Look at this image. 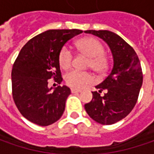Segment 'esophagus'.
<instances>
[{
  "instance_id": "obj_1",
  "label": "esophagus",
  "mask_w": 154,
  "mask_h": 154,
  "mask_svg": "<svg viewBox=\"0 0 154 154\" xmlns=\"http://www.w3.org/2000/svg\"><path fill=\"white\" fill-rule=\"evenodd\" d=\"M71 92L72 93H78V92H80V90L75 89V88H71Z\"/></svg>"
}]
</instances>
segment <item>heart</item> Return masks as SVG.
<instances>
[{"label": "heart", "mask_w": 154, "mask_h": 154, "mask_svg": "<svg viewBox=\"0 0 154 154\" xmlns=\"http://www.w3.org/2000/svg\"><path fill=\"white\" fill-rule=\"evenodd\" d=\"M77 49L88 56L87 67L91 68L98 74H103L109 68V58L104 54V47L98 39L84 38L76 43ZM73 60L72 51L68 46H63L58 55V62L61 68L70 67ZM93 81L92 74L86 71L73 69L65 74V82L75 89H81Z\"/></svg>", "instance_id": "obj_1"}]
</instances>
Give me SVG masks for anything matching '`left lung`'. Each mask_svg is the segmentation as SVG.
I'll return each instance as SVG.
<instances>
[{
  "instance_id": "1",
  "label": "left lung",
  "mask_w": 154,
  "mask_h": 154,
  "mask_svg": "<svg viewBox=\"0 0 154 154\" xmlns=\"http://www.w3.org/2000/svg\"><path fill=\"white\" fill-rule=\"evenodd\" d=\"M104 40L109 46L114 64L109 75L96 86L92 99L85 104L87 114L95 122L110 125L127 116L138 100L143 74L134 49L121 37L109 31H85ZM103 90L106 93L102 96Z\"/></svg>"
}]
</instances>
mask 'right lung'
I'll return each mask as SVG.
<instances>
[{"label": "right lung", "instance_id": "add662e5", "mask_svg": "<svg viewBox=\"0 0 154 154\" xmlns=\"http://www.w3.org/2000/svg\"><path fill=\"white\" fill-rule=\"evenodd\" d=\"M82 32L78 29L49 30L21 49L12 69V93L19 111L28 121L49 126L61 118L70 89L58 86L51 91L48 81L62 83L59 52L69 39Z\"/></svg>", "mask_w": 154, "mask_h": 154}]
</instances>
